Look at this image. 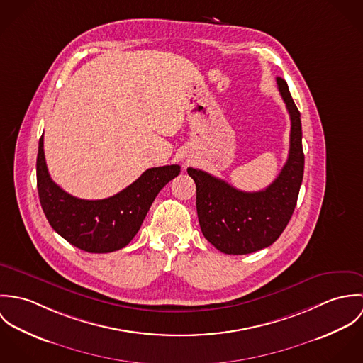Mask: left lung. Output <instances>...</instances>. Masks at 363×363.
<instances>
[{
  "label": "left lung",
  "mask_w": 363,
  "mask_h": 363,
  "mask_svg": "<svg viewBox=\"0 0 363 363\" xmlns=\"http://www.w3.org/2000/svg\"><path fill=\"white\" fill-rule=\"evenodd\" d=\"M277 85L291 117V141L286 163L267 189L246 193L204 170L187 169L196 182L201 232L225 255H249L271 246L296 207L305 167L301 113L286 81L277 77Z\"/></svg>",
  "instance_id": "left-lung-1"
}]
</instances>
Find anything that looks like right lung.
<instances>
[{
  "instance_id": "add662e5",
  "label": "right lung",
  "mask_w": 363,
  "mask_h": 363,
  "mask_svg": "<svg viewBox=\"0 0 363 363\" xmlns=\"http://www.w3.org/2000/svg\"><path fill=\"white\" fill-rule=\"evenodd\" d=\"M179 173V164L151 167L108 199L82 200L52 182L43 135L39 140L36 176L43 212L61 238L88 253H110L125 247L140 230L157 193Z\"/></svg>"
}]
</instances>
